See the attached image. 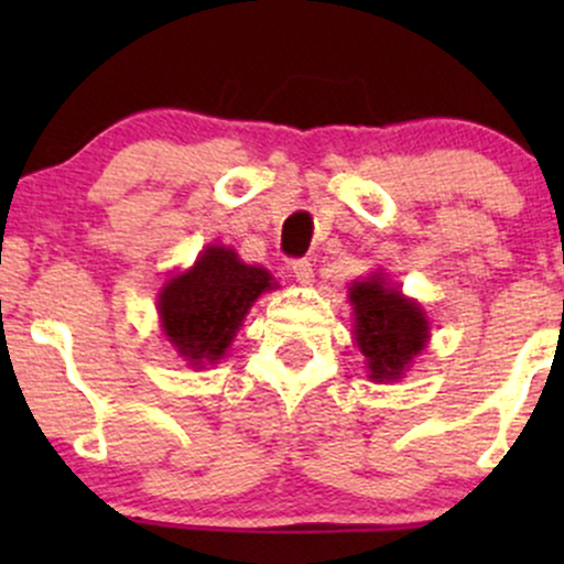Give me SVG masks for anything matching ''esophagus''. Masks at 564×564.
Returning a JSON list of instances; mask_svg holds the SVG:
<instances>
[{"mask_svg":"<svg viewBox=\"0 0 564 564\" xmlns=\"http://www.w3.org/2000/svg\"><path fill=\"white\" fill-rule=\"evenodd\" d=\"M291 273L300 283H313V262L307 260V257H302V260H294L291 262Z\"/></svg>","mask_w":564,"mask_h":564,"instance_id":"esophagus-1","label":"esophagus"}]
</instances>
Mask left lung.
I'll use <instances>...</instances> for the list:
<instances>
[{
    "label": "left lung",
    "mask_w": 564,
    "mask_h": 564,
    "mask_svg": "<svg viewBox=\"0 0 564 564\" xmlns=\"http://www.w3.org/2000/svg\"><path fill=\"white\" fill-rule=\"evenodd\" d=\"M355 304V341L368 360V377L377 381L400 379L408 364L422 352L426 318L416 302L398 289H387L379 273L349 289Z\"/></svg>",
    "instance_id": "1"
}]
</instances>
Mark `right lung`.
I'll use <instances>...</instances> for the list:
<instances>
[{"mask_svg":"<svg viewBox=\"0 0 564 564\" xmlns=\"http://www.w3.org/2000/svg\"><path fill=\"white\" fill-rule=\"evenodd\" d=\"M264 289H273L268 270L243 264L225 246H209L193 270L172 278L161 291V326L193 366L215 364Z\"/></svg>","mask_w":564,"mask_h":564,"instance_id":"obj_1","label":"right lung"}]
</instances>
